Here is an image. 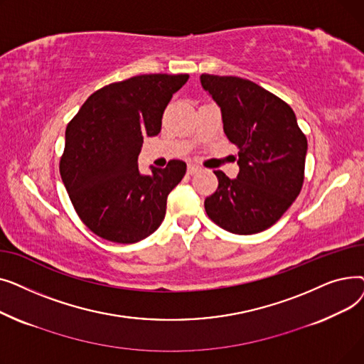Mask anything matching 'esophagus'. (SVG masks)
Segmentation results:
<instances>
[{"mask_svg":"<svg viewBox=\"0 0 364 364\" xmlns=\"http://www.w3.org/2000/svg\"><path fill=\"white\" fill-rule=\"evenodd\" d=\"M199 171H200V166H198L195 164H188V166H187L188 174H196V172H199Z\"/></svg>","mask_w":364,"mask_h":364,"instance_id":"obj_1","label":"esophagus"}]
</instances>
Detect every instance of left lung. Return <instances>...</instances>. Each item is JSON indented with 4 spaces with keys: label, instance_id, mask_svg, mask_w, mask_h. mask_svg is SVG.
I'll use <instances>...</instances> for the list:
<instances>
[{
    "label": "left lung",
    "instance_id": "1",
    "mask_svg": "<svg viewBox=\"0 0 364 364\" xmlns=\"http://www.w3.org/2000/svg\"><path fill=\"white\" fill-rule=\"evenodd\" d=\"M202 87L223 113L227 139L239 147L237 178L214 171L218 188L205 199V211L235 235H254L276 224L304 184L307 137L292 107L258 84L203 73Z\"/></svg>",
    "mask_w": 364,
    "mask_h": 364
}]
</instances>
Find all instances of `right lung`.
<instances>
[{
  "label": "right lung",
  "mask_w": 364,
  "mask_h": 364,
  "mask_svg": "<svg viewBox=\"0 0 364 364\" xmlns=\"http://www.w3.org/2000/svg\"><path fill=\"white\" fill-rule=\"evenodd\" d=\"M187 80V73H146L112 82L92 92L68 124L60 176L94 235L136 243L164 221L168 195L184 177L186 164L172 159L141 176L137 159L143 137L161 132L164 110Z\"/></svg>",
  "instance_id": "1"
}]
</instances>
